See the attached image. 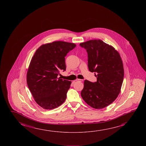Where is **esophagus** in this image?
Returning <instances> with one entry per match:
<instances>
[{
	"label": "esophagus",
	"instance_id": "34e87169",
	"mask_svg": "<svg viewBox=\"0 0 146 146\" xmlns=\"http://www.w3.org/2000/svg\"><path fill=\"white\" fill-rule=\"evenodd\" d=\"M75 81H80V82H82V81H83V80H82V79H77L75 80Z\"/></svg>",
	"mask_w": 146,
	"mask_h": 146
}]
</instances>
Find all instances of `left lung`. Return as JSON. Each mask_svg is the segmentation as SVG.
<instances>
[{
	"mask_svg": "<svg viewBox=\"0 0 146 146\" xmlns=\"http://www.w3.org/2000/svg\"><path fill=\"white\" fill-rule=\"evenodd\" d=\"M79 45L88 54L89 71L97 74L96 82L84 80L81 97L92 108H106L117 99L121 91L124 79L122 58L114 47L101 40Z\"/></svg>",
	"mask_w": 146,
	"mask_h": 146,
	"instance_id": "left-lung-1",
	"label": "left lung"
}]
</instances>
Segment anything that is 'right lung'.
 Masks as SVG:
<instances>
[{"mask_svg":"<svg viewBox=\"0 0 146 146\" xmlns=\"http://www.w3.org/2000/svg\"><path fill=\"white\" fill-rule=\"evenodd\" d=\"M74 43L55 41L41 45L29 65L27 81L34 100L41 108L52 110L64 102L71 81L58 78L66 70V55Z\"/></svg>","mask_w":146,"mask_h":146,"instance_id":"obj_1","label":"right lung"}]
</instances>
